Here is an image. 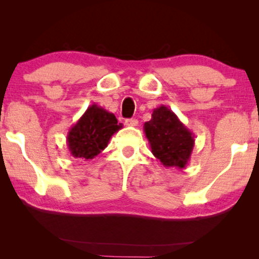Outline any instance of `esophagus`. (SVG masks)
<instances>
[{
  "label": "esophagus",
  "instance_id": "obj_1",
  "mask_svg": "<svg viewBox=\"0 0 259 259\" xmlns=\"http://www.w3.org/2000/svg\"><path fill=\"white\" fill-rule=\"evenodd\" d=\"M125 125L130 126V127H136V126H138V120L137 119H126Z\"/></svg>",
  "mask_w": 259,
  "mask_h": 259
}]
</instances>
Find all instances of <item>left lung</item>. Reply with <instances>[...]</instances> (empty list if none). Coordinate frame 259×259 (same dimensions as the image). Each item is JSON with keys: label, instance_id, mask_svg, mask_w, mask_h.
Segmentation results:
<instances>
[{"label": "left lung", "instance_id": "8db88e82", "mask_svg": "<svg viewBox=\"0 0 259 259\" xmlns=\"http://www.w3.org/2000/svg\"><path fill=\"white\" fill-rule=\"evenodd\" d=\"M144 132L152 153L165 167L184 168L190 161L193 133L166 106L153 109L152 119L145 122Z\"/></svg>", "mask_w": 259, "mask_h": 259}]
</instances>
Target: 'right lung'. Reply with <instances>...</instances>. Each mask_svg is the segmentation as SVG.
Wrapping results in <instances>:
<instances>
[{
    "instance_id": "1",
    "label": "right lung",
    "mask_w": 259,
    "mask_h": 259,
    "mask_svg": "<svg viewBox=\"0 0 259 259\" xmlns=\"http://www.w3.org/2000/svg\"><path fill=\"white\" fill-rule=\"evenodd\" d=\"M115 115L93 104L75 125L70 127L67 145L70 154L79 159H93L104 151L113 134L121 128Z\"/></svg>"
}]
</instances>
